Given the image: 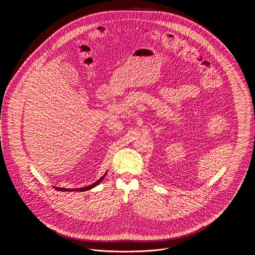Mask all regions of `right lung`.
I'll return each mask as SVG.
<instances>
[{
	"label": "right lung",
	"mask_w": 255,
	"mask_h": 255,
	"mask_svg": "<svg viewBox=\"0 0 255 255\" xmlns=\"http://www.w3.org/2000/svg\"><path fill=\"white\" fill-rule=\"evenodd\" d=\"M107 173V172H106ZM106 173L102 176V177H100L96 183H94L93 185H90V186H88V187H84V188H81V189H64V188H56V187H54V189L55 190H57V191H60V192H85V191H89V190H91V189H93V188H95L96 186H98L101 181L104 179V177L106 176Z\"/></svg>",
	"instance_id": "right-lung-1"
}]
</instances>
